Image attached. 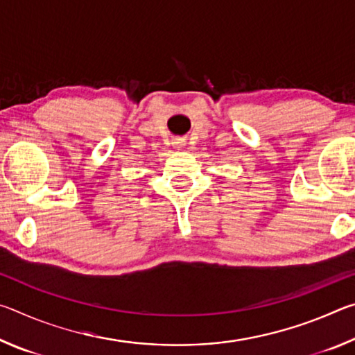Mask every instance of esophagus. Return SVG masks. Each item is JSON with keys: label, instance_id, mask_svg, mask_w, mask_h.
<instances>
[{"label": "esophagus", "instance_id": "esophagus-1", "mask_svg": "<svg viewBox=\"0 0 355 355\" xmlns=\"http://www.w3.org/2000/svg\"><path fill=\"white\" fill-rule=\"evenodd\" d=\"M177 144H180V142H177Z\"/></svg>", "mask_w": 355, "mask_h": 355}]
</instances>
